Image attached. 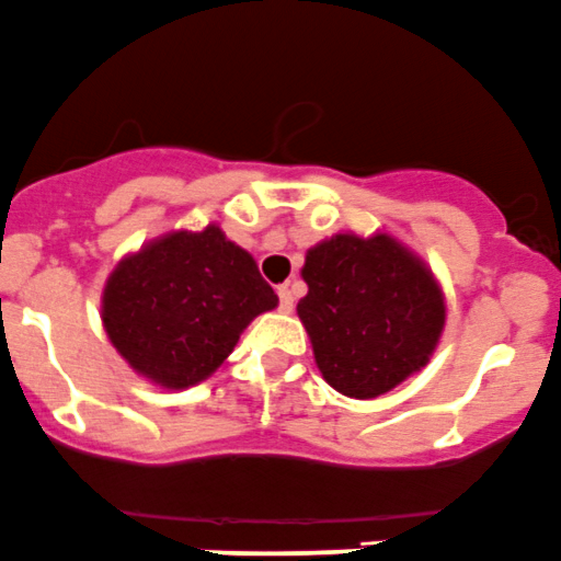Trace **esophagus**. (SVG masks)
<instances>
[{
  "instance_id": "34e87169",
  "label": "esophagus",
  "mask_w": 561,
  "mask_h": 561,
  "mask_svg": "<svg viewBox=\"0 0 561 561\" xmlns=\"http://www.w3.org/2000/svg\"><path fill=\"white\" fill-rule=\"evenodd\" d=\"M278 299H280V310H283V312H291V310H294V294H291V288L280 286V288H278Z\"/></svg>"
}]
</instances>
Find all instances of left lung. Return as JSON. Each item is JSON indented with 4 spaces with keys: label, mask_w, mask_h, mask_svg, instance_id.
Segmentation results:
<instances>
[{
    "label": "left lung",
    "mask_w": 561,
    "mask_h": 561,
    "mask_svg": "<svg viewBox=\"0 0 561 561\" xmlns=\"http://www.w3.org/2000/svg\"><path fill=\"white\" fill-rule=\"evenodd\" d=\"M297 312L321 375L351 399H377L436 351L447 307L431 270L390 234H334L307 251Z\"/></svg>",
    "instance_id": "left-lung-1"
}]
</instances>
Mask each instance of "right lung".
<instances>
[{
	"instance_id": "add662e5",
	"label": "right lung",
	"mask_w": 561,
	"mask_h": 561,
	"mask_svg": "<svg viewBox=\"0 0 561 561\" xmlns=\"http://www.w3.org/2000/svg\"><path fill=\"white\" fill-rule=\"evenodd\" d=\"M275 305L278 294L249 251L210 225L123 259L106 280L101 318L138 375L182 390L219 369L240 331Z\"/></svg>"
}]
</instances>
